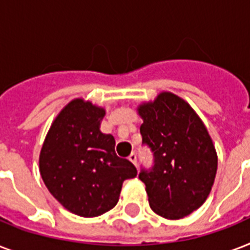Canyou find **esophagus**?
I'll return each instance as SVG.
<instances>
[{
    "label": "esophagus",
    "mask_w": 250,
    "mask_h": 250,
    "mask_svg": "<svg viewBox=\"0 0 250 250\" xmlns=\"http://www.w3.org/2000/svg\"><path fill=\"white\" fill-rule=\"evenodd\" d=\"M128 160L131 161V162H132V164L137 167V157H136V154H135V153H131V154H129Z\"/></svg>",
    "instance_id": "34e87169"
}]
</instances>
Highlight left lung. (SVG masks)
<instances>
[{"mask_svg":"<svg viewBox=\"0 0 250 250\" xmlns=\"http://www.w3.org/2000/svg\"><path fill=\"white\" fill-rule=\"evenodd\" d=\"M143 144L153 166L141 168L149 205L167 219L189 215L205 202L213 187L218 157L205 125L183 98L162 92L139 106Z\"/></svg>","mask_w":250,"mask_h":250,"instance_id":"8db88e82","label":"left lung"}]
</instances>
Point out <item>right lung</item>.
Wrapping results in <instances>:
<instances>
[{"mask_svg": "<svg viewBox=\"0 0 250 250\" xmlns=\"http://www.w3.org/2000/svg\"><path fill=\"white\" fill-rule=\"evenodd\" d=\"M105 110L83 98L64 106L40 152V174L49 192L68 211L92 218L117 205L122 184L136 167L115 153V140L100 131Z\"/></svg>", "mask_w": 250, "mask_h": 250, "instance_id": "1", "label": "right lung"}]
</instances>
